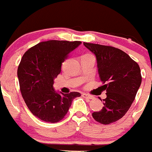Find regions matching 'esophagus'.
Returning a JSON list of instances; mask_svg holds the SVG:
<instances>
[{
    "label": "esophagus",
    "mask_w": 152,
    "mask_h": 152,
    "mask_svg": "<svg viewBox=\"0 0 152 152\" xmlns=\"http://www.w3.org/2000/svg\"><path fill=\"white\" fill-rule=\"evenodd\" d=\"M82 96H83V98H86V99H88V100H92V99L94 98V97L92 96V95L85 94V93H83V94L82 95Z\"/></svg>",
    "instance_id": "esophagus-1"
}]
</instances>
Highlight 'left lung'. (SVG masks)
Masks as SVG:
<instances>
[{
	"mask_svg": "<svg viewBox=\"0 0 152 152\" xmlns=\"http://www.w3.org/2000/svg\"><path fill=\"white\" fill-rule=\"evenodd\" d=\"M83 44L96 57L102 87L106 90L103 108L92 115L100 124H112L121 118L134 102L141 83L140 67L121 49L87 42Z\"/></svg>",
	"mask_w": 152,
	"mask_h": 152,
	"instance_id": "1",
	"label": "left lung"
}]
</instances>
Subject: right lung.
Wrapping results in <instances>:
<instances>
[{"instance_id": "add662e5", "label": "right lung", "mask_w": 152, "mask_h": 152, "mask_svg": "<svg viewBox=\"0 0 152 152\" xmlns=\"http://www.w3.org/2000/svg\"><path fill=\"white\" fill-rule=\"evenodd\" d=\"M82 43L79 41L49 40L25 52L18 67L20 90L34 115L46 122L60 121L67 113L77 92L58 93L54 80L61 72L62 63Z\"/></svg>"}]
</instances>
